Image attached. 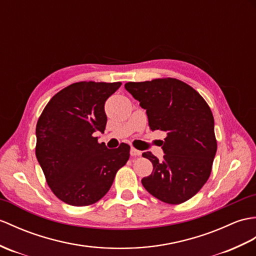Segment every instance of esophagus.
I'll list each match as a JSON object with an SVG mask.
<instances>
[{
	"mask_svg": "<svg viewBox=\"0 0 256 256\" xmlns=\"http://www.w3.org/2000/svg\"><path fill=\"white\" fill-rule=\"evenodd\" d=\"M130 156H140L142 155V152H140V150H135V148H130Z\"/></svg>",
	"mask_w": 256,
	"mask_h": 256,
	"instance_id": "34e87169",
	"label": "esophagus"
}]
</instances>
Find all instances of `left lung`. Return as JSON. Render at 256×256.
I'll use <instances>...</instances> for the list:
<instances>
[{
  "instance_id": "obj_1",
  "label": "left lung",
  "mask_w": 256,
  "mask_h": 256,
  "mask_svg": "<svg viewBox=\"0 0 256 256\" xmlns=\"http://www.w3.org/2000/svg\"><path fill=\"white\" fill-rule=\"evenodd\" d=\"M126 90L146 110L152 130L167 133L162 140L164 156L142 154L152 164L150 176L142 184L156 198L181 204L203 188L212 172L217 142L214 116L200 94L176 78L126 82Z\"/></svg>"
}]
</instances>
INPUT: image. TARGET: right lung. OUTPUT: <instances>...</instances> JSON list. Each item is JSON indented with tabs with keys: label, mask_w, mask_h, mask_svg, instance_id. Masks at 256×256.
Masks as SVG:
<instances>
[{
	"label": "right lung",
	"mask_w": 256,
	"mask_h": 256,
	"mask_svg": "<svg viewBox=\"0 0 256 256\" xmlns=\"http://www.w3.org/2000/svg\"><path fill=\"white\" fill-rule=\"evenodd\" d=\"M122 82H80L51 98L36 126V157L48 186L73 206L96 203L126 164L130 146L109 150L94 138L106 124L104 102Z\"/></svg>",
	"instance_id": "obj_1"
}]
</instances>
